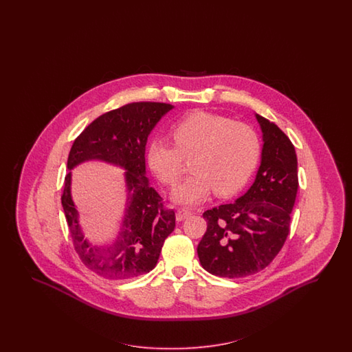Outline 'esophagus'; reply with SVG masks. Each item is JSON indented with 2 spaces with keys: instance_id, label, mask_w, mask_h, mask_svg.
<instances>
[{
  "instance_id": "esophagus-1",
  "label": "esophagus",
  "mask_w": 352,
  "mask_h": 352,
  "mask_svg": "<svg viewBox=\"0 0 352 352\" xmlns=\"http://www.w3.org/2000/svg\"><path fill=\"white\" fill-rule=\"evenodd\" d=\"M192 212L191 210H188V209H179L177 214H175V217H177V221L178 222H181V221H184L186 218H188V217H191Z\"/></svg>"
}]
</instances>
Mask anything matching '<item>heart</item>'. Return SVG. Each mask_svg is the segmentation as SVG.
<instances>
[{
    "instance_id": "heart-1",
    "label": "heart",
    "mask_w": 352,
    "mask_h": 352,
    "mask_svg": "<svg viewBox=\"0 0 352 352\" xmlns=\"http://www.w3.org/2000/svg\"><path fill=\"white\" fill-rule=\"evenodd\" d=\"M171 137L174 146L161 139L149 144L147 162L161 183L173 187L183 173V159H191V175L174 191L178 203H203L213 190L222 197L234 195L249 181L261 156L254 129L209 112L186 116Z\"/></svg>"
}]
</instances>
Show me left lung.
<instances>
[{"instance_id": "1", "label": "left lung", "mask_w": 352, "mask_h": 352, "mask_svg": "<svg viewBox=\"0 0 352 352\" xmlns=\"http://www.w3.org/2000/svg\"><path fill=\"white\" fill-rule=\"evenodd\" d=\"M256 118L263 133L256 181L234 204L203 214L208 228L197 254L215 276L237 278L262 271L278 254L290 230L298 191L296 149L274 122Z\"/></svg>"}]
</instances>
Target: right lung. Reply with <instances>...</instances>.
<instances>
[{"label": "right lung", "mask_w": 352, "mask_h": 352, "mask_svg": "<svg viewBox=\"0 0 352 352\" xmlns=\"http://www.w3.org/2000/svg\"><path fill=\"white\" fill-rule=\"evenodd\" d=\"M173 106L135 102L94 120L75 139L67 168L87 160H102L124 168L128 203L120 232L112 244L91 245L78 224L71 197V171L64 178L62 205L76 253L90 271L107 280H126L153 270L165 239L174 231L175 213L146 178V143L149 133Z\"/></svg>", "instance_id": "right-lung-1"}]
</instances>
